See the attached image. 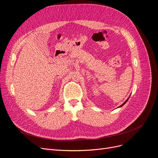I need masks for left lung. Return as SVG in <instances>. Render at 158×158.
<instances>
[{"label": "left lung", "instance_id": "8db88e82", "mask_svg": "<svg viewBox=\"0 0 158 158\" xmlns=\"http://www.w3.org/2000/svg\"><path fill=\"white\" fill-rule=\"evenodd\" d=\"M130 96H131V95H129V97H128V99H127V100H126V101H125V102H124V103H123V104H122V105H121V106H119V107H122V106H124V105H125V103H127V101H128V99H129V98H130Z\"/></svg>", "mask_w": 158, "mask_h": 158}]
</instances>
